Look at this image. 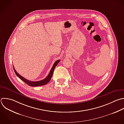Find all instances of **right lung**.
Listing matches in <instances>:
<instances>
[{"instance_id": "1", "label": "right lung", "mask_w": 124, "mask_h": 124, "mask_svg": "<svg viewBox=\"0 0 124 124\" xmlns=\"http://www.w3.org/2000/svg\"><path fill=\"white\" fill-rule=\"evenodd\" d=\"M60 60H58L57 61H56L55 62V63H54L52 67L51 68V69L50 70L49 74L47 75V76L44 79L40 80V81H30L29 80L27 79L26 78H24V77H23L22 76H21L20 75H19L16 70V69H15L14 66H13V68H14V71L16 73V76L20 78L22 80H23L24 82H25L27 84L29 85L30 86H32V87H35V86H43L44 85L46 84L47 83H48V82H49V81L50 80L51 77L53 75V72H54V70L55 68V67H56V66L57 65V64L59 63V62H60Z\"/></svg>"}]
</instances>
